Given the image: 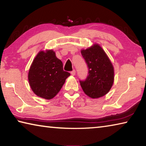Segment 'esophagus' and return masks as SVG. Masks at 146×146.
Wrapping results in <instances>:
<instances>
[{"instance_id":"34e87169","label":"esophagus","mask_w":146,"mask_h":146,"mask_svg":"<svg viewBox=\"0 0 146 146\" xmlns=\"http://www.w3.org/2000/svg\"><path fill=\"white\" fill-rule=\"evenodd\" d=\"M75 73H76V71H75V70H73L72 71H71V74L72 75H75Z\"/></svg>"}]
</instances>
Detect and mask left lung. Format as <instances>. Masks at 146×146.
I'll return each instance as SVG.
<instances>
[{
    "mask_svg": "<svg viewBox=\"0 0 146 146\" xmlns=\"http://www.w3.org/2000/svg\"><path fill=\"white\" fill-rule=\"evenodd\" d=\"M81 54L88 68V75L84 80H80L82 90L88 97L98 98L106 95L114 82V68L103 49L97 44Z\"/></svg>",
    "mask_w": 146,
    "mask_h": 146,
    "instance_id": "obj_1",
    "label": "left lung"
}]
</instances>
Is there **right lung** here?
Segmentation results:
<instances>
[{"mask_svg":"<svg viewBox=\"0 0 146 146\" xmlns=\"http://www.w3.org/2000/svg\"><path fill=\"white\" fill-rule=\"evenodd\" d=\"M70 75V73L64 71L62 62L53 50L41 51L29 68L28 80L35 94L49 100L60 91Z\"/></svg>","mask_w":146,"mask_h":146,"instance_id":"add662e5","label":"right lung"}]
</instances>
